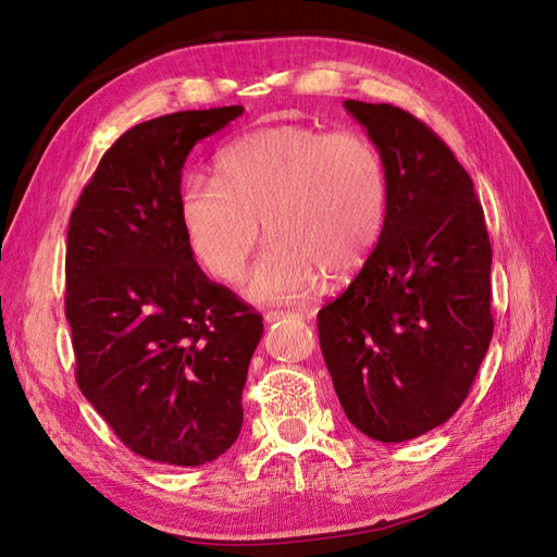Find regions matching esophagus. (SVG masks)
<instances>
[{
  "label": "esophagus",
  "instance_id": "obj_1",
  "mask_svg": "<svg viewBox=\"0 0 557 557\" xmlns=\"http://www.w3.org/2000/svg\"><path fill=\"white\" fill-rule=\"evenodd\" d=\"M283 318H313V311L305 309V311H267L264 313L267 323H278Z\"/></svg>",
  "mask_w": 557,
  "mask_h": 557
}]
</instances>
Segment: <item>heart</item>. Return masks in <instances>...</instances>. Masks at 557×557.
Segmentation results:
<instances>
[{
	"label": "heart",
	"mask_w": 557,
	"mask_h": 557,
	"mask_svg": "<svg viewBox=\"0 0 557 557\" xmlns=\"http://www.w3.org/2000/svg\"><path fill=\"white\" fill-rule=\"evenodd\" d=\"M387 181L376 146L360 132L274 125L221 150L215 183L178 193V225L193 258L234 283L264 237L248 283L258 301L307 295L320 276L342 281L364 264L385 218Z\"/></svg>",
	"instance_id": "heart-1"
}]
</instances>
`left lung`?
Wrapping results in <instances>:
<instances>
[{
	"label": "left lung",
	"mask_w": 557,
	"mask_h": 557,
	"mask_svg": "<svg viewBox=\"0 0 557 557\" xmlns=\"http://www.w3.org/2000/svg\"><path fill=\"white\" fill-rule=\"evenodd\" d=\"M385 166L387 207L360 274L318 311L346 418L399 444L460 409L493 339L491 264L474 183L436 134L393 104L346 99Z\"/></svg>",
	"instance_id": "1"
}]
</instances>
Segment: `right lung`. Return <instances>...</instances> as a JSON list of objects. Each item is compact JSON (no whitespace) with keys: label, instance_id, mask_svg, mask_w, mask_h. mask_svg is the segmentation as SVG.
Masks as SVG:
<instances>
[{"label":"right lung","instance_id":"1","mask_svg":"<svg viewBox=\"0 0 557 557\" xmlns=\"http://www.w3.org/2000/svg\"><path fill=\"white\" fill-rule=\"evenodd\" d=\"M244 107L134 125L83 188L66 232L64 313L81 393L129 450L199 467L242 432L262 315L209 281L178 225L181 170Z\"/></svg>","mask_w":557,"mask_h":557}]
</instances>
